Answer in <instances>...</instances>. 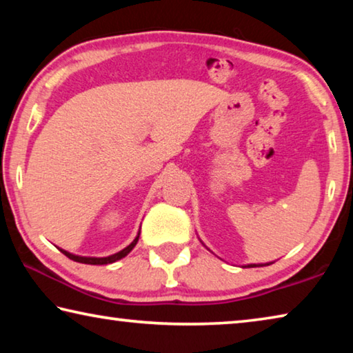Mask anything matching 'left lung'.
Returning <instances> with one entry per match:
<instances>
[{
    "label": "left lung",
    "mask_w": 353,
    "mask_h": 353,
    "mask_svg": "<svg viewBox=\"0 0 353 353\" xmlns=\"http://www.w3.org/2000/svg\"><path fill=\"white\" fill-rule=\"evenodd\" d=\"M250 266H252V268H254V266H256V265H250ZM250 266H249V268H250Z\"/></svg>",
    "instance_id": "8db88e82"
}]
</instances>
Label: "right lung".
Masks as SVG:
<instances>
[{
	"label": "right lung",
	"mask_w": 353,
	"mask_h": 353,
	"mask_svg": "<svg viewBox=\"0 0 353 353\" xmlns=\"http://www.w3.org/2000/svg\"><path fill=\"white\" fill-rule=\"evenodd\" d=\"M139 236H140V234L137 235V238L135 240L129 244L128 248H124L123 250H119V252H117V254H113V255H109V256H103V259H94V256H77V255H73V254H70V252H67V250H62V254H65L68 256L70 260H73V261H77V263H85V265H107V263H113V261H117V260H119V259H123V256H126L130 250H132L134 248H135V244H137V241H139Z\"/></svg>",
	"instance_id": "obj_1"
}]
</instances>
